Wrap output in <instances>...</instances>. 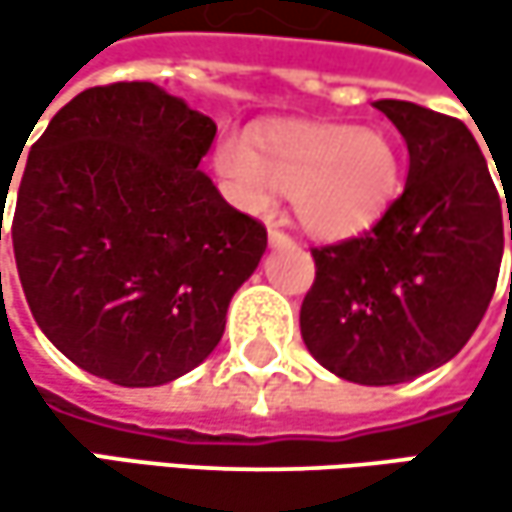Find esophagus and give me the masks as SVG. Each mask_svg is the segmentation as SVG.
I'll return each instance as SVG.
<instances>
[{
    "label": "esophagus",
    "instance_id": "34e87169",
    "mask_svg": "<svg viewBox=\"0 0 512 512\" xmlns=\"http://www.w3.org/2000/svg\"><path fill=\"white\" fill-rule=\"evenodd\" d=\"M269 246H275V249H281V246H293V237H290V234H284V231H278V228H269Z\"/></svg>",
    "mask_w": 512,
    "mask_h": 512
}]
</instances>
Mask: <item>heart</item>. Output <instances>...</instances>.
Wrapping results in <instances>:
<instances>
[{
  "label": "heart",
  "mask_w": 512,
  "mask_h": 512,
  "mask_svg": "<svg viewBox=\"0 0 512 512\" xmlns=\"http://www.w3.org/2000/svg\"><path fill=\"white\" fill-rule=\"evenodd\" d=\"M216 171L237 207L269 213L278 192H287L308 234L347 240L391 207L403 162L394 139L379 127L287 121L260 130L252 145L225 139Z\"/></svg>",
  "instance_id": "obj_1"
}]
</instances>
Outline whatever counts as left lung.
I'll return each mask as SVG.
<instances>
[{"instance_id":"8db88e82","label":"left lung","mask_w":512,"mask_h":512,"mask_svg":"<svg viewBox=\"0 0 512 512\" xmlns=\"http://www.w3.org/2000/svg\"><path fill=\"white\" fill-rule=\"evenodd\" d=\"M406 139L403 195L361 237L314 249L299 329L308 353L358 385H397L460 353L483 320L512 240L501 189L471 130L406 100L373 103Z\"/></svg>"}]
</instances>
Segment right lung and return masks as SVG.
<instances>
[{"label":"right lung","mask_w":512,"mask_h":512,"mask_svg":"<svg viewBox=\"0 0 512 512\" xmlns=\"http://www.w3.org/2000/svg\"><path fill=\"white\" fill-rule=\"evenodd\" d=\"M213 139V118L154 82H112L76 94L32 145L11 219L17 272L41 332L82 370L151 388L222 341L266 228L198 168Z\"/></svg>","instance_id":"right-lung-1"}]
</instances>
